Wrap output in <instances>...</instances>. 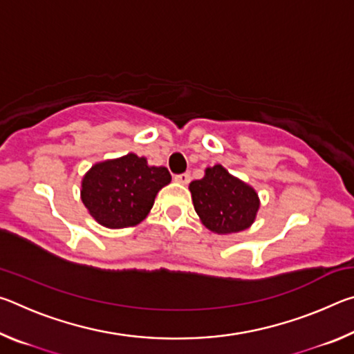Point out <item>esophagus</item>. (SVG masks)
<instances>
[{"label":"esophagus","mask_w":354,"mask_h":354,"mask_svg":"<svg viewBox=\"0 0 354 354\" xmlns=\"http://www.w3.org/2000/svg\"><path fill=\"white\" fill-rule=\"evenodd\" d=\"M175 179L181 184H187L190 181V173H179V175H175Z\"/></svg>","instance_id":"esophagus-1"}]
</instances>
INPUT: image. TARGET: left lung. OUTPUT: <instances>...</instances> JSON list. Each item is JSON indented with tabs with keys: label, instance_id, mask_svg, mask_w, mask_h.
Here are the masks:
<instances>
[{
	"label": "left lung",
	"instance_id": "obj_1",
	"mask_svg": "<svg viewBox=\"0 0 354 354\" xmlns=\"http://www.w3.org/2000/svg\"><path fill=\"white\" fill-rule=\"evenodd\" d=\"M189 189L203 223L218 234L247 230L259 209L256 192L221 165L207 169L205 178L192 181Z\"/></svg>",
	"mask_w": 354,
	"mask_h": 354
}]
</instances>
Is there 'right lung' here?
I'll use <instances>...</instances> for the list:
<instances>
[{
    "mask_svg": "<svg viewBox=\"0 0 354 354\" xmlns=\"http://www.w3.org/2000/svg\"><path fill=\"white\" fill-rule=\"evenodd\" d=\"M171 181L165 167H149L136 154L93 165L82 179L81 198L106 227L136 226L153 207L156 194Z\"/></svg>",
    "mask_w": 354,
    "mask_h": 354,
    "instance_id": "1",
    "label": "right lung"
}]
</instances>
